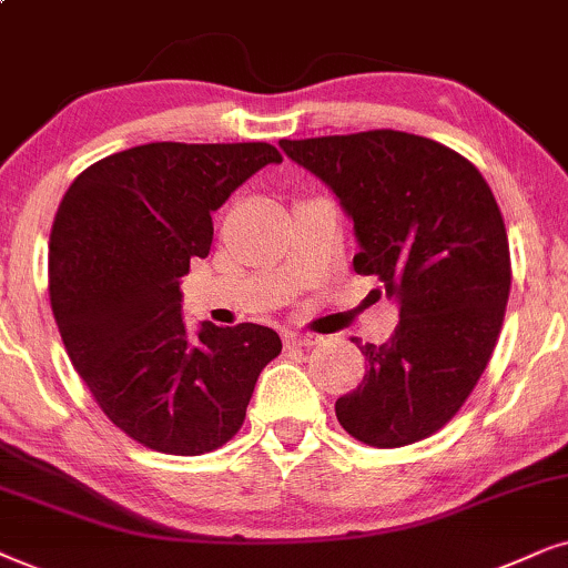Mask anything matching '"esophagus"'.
I'll return each mask as SVG.
<instances>
[{"label":"esophagus","mask_w":568,"mask_h":568,"mask_svg":"<svg viewBox=\"0 0 568 568\" xmlns=\"http://www.w3.org/2000/svg\"><path fill=\"white\" fill-rule=\"evenodd\" d=\"M283 343H285V347H312V345L320 343V337L304 335V332H285Z\"/></svg>","instance_id":"34e87169"}]
</instances>
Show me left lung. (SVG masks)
Returning a JSON list of instances; mask_svg holds the SVG:
<instances>
[{
	"instance_id": "8db88e82",
	"label": "left lung",
	"mask_w": 568,
	"mask_h": 568,
	"mask_svg": "<svg viewBox=\"0 0 568 568\" xmlns=\"http://www.w3.org/2000/svg\"><path fill=\"white\" fill-rule=\"evenodd\" d=\"M353 217L358 275L399 301L389 343L361 345L366 376L335 403L355 442L395 449L455 418L504 324L511 256L480 171L442 142L395 130L280 140Z\"/></svg>"
}]
</instances>
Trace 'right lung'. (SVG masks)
I'll use <instances>...</instances> for the list:
<instances>
[{"mask_svg": "<svg viewBox=\"0 0 568 568\" xmlns=\"http://www.w3.org/2000/svg\"><path fill=\"white\" fill-rule=\"evenodd\" d=\"M283 163L267 142H150L88 165L49 239V298L74 372L142 447L196 457L244 426L256 376L283 351L260 324L189 335L179 277L213 246L231 192Z\"/></svg>", "mask_w": 568, "mask_h": 568, "instance_id": "obj_1", "label": "right lung"}]
</instances>
